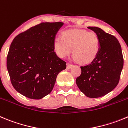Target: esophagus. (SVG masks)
<instances>
[{
  "label": "esophagus",
  "mask_w": 128,
  "mask_h": 128,
  "mask_svg": "<svg viewBox=\"0 0 128 128\" xmlns=\"http://www.w3.org/2000/svg\"><path fill=\"white\" fill-rule=\"evenodd\" d=\"M72 66H73V65L70 64V63H66V68L67 69H70Z\"/></svg>",
  "instance_id": "1"
}]
</instances>
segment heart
Masks as SVG:
<instances>
[{
    "mask_svg": "<svg viewBox=\"0 0 128 128\" xmlns=\"http://www.w3.org/2000/svg\"><path fill=\"white\" fill-rule=\"evenodd\" d=\"M53 49L57 56L62 58L70 54L73 49L74 59L88 64L93 62L98 56L100 40L94 32L70 29L62 32V38L54 39Z\"/></svg>",
    "mask_w": 128,
    "mask_h": 128,
    "instance_id": "obj_1",
    "label": "heart"
}]
</instances>
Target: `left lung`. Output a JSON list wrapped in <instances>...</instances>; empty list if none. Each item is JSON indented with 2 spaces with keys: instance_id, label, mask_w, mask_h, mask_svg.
Masks as SVG:
<instances>
[{
  "instance_id": "8db88e82",
  "label": "left lung",
  "mask_w": 128,
  "mask_h": 128,
  "mask_svg": "<svg viewBox=\"0 0 128 128\" xmlns=\"http://www.w3.org/2000/svg\"><path fill=\"white\" fill-rule=\"evenodd\" d=\"M100 37V49L96 59L80 66L81 74L76 78L79 90L86 96H105L118 86L123 68L122 53L119 41L100 28L88 26Z\"/></svg>"
}]
</instances>
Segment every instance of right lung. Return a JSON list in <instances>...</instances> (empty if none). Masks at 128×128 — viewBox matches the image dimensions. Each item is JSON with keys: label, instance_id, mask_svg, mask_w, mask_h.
I'll use <instances>...</instances> for the list:
<instances>
[{"label": "right lung", "instance_id": "right-lung-1", "mask_svg": "<svg viewBox=\"0 0 128 128\" xmlns=\"http://www.w3.org/2000/svg\"><path fill=\"white\" fill-rule=\"evenodd\" d=\"M64 23H42L18 35L10 44L7 68L14 88L22 95L39 100L53 89L66 62L55 53L53 40Z\"/></svg>", "mask_w": 128, "mask_h": 128}]
</instances>
